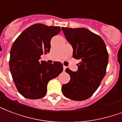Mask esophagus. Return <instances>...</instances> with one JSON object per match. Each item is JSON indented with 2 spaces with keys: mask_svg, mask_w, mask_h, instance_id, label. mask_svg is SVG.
Returning <instances> with one entry per match:
<instances>
[{
  "mask_svg": "<svg viewBox=\"0 0 122 122\" xmlns=\"http://www.w3.org/2000/svg\"><path fill=\"white\" fill-rule=\"evenodd\" d=\"M66 66H63V71H65V70L66 68Z\"/></svg>",
  "mask_w": 122,
  "mask_h": 122,
  "instance_id": "34e87169",
  "label": "esophagus"
}]
</instances>
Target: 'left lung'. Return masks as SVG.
<instances>
[{
	"instance_id": "obj_1",
	"label": "left lung",
	"mask_w": 122,
	"mask_h": 122,
	"mask_svg": "<svg viewBox=\"0 0 122 122\" xmlns=\"http://www.w3.org/2000/svg\"><path fill=\"white\" fill-rule=\"evenodd\" d=\"M62 30L73 46V57L81 60L77 71L65 70L70 81L62 86L63 94L73 100H86L98 89L106 73V46L100 36L85 28L62 27Z\"/></svg>"
}]
</instances>
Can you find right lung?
Segmentation results:
<instances>
[{
	"mask_svg": "<svg viewBox=\"0 0 122 122\" xmlns=\"http://www.w3.org/2000/svg\"><path fill=\"white\" fill-rule=\"evenodd\" d=\"M61 29L58 26L36 24L26 29L14 41L10 51L9 68L17 90L29 99L46 95L47 83L63 71L62 63L40 61L41 55L49 52L51 40Z\"/></svg>",
	"mask_w": 122,
	"mask_h": 122,
	"instance_id": "1",
	"label": "right lung"
}]
</instances>
